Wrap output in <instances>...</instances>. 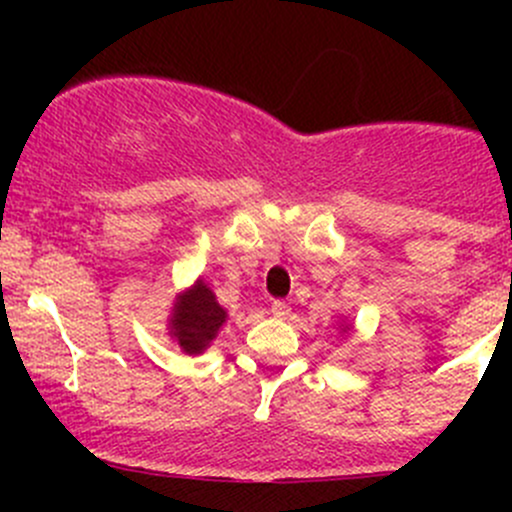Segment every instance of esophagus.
Listing matches in <instances>:
<instances>
[{"label": "esophagus", "instance_id": "obj_1", "mask_svg": "<svg viewBox=\"0 0 512 512\" xmlns=\"http://www.w3.org/2000/svg\"><path fill=\"white\" fill-rule=\"evenodd\" d=\"M270 312L275 314L277 319H285L289 314V304L282 302V299H275V302H272V307H270Z\"/></svg>", "mask_w": 512, "mask_h": 512}]
</instances>
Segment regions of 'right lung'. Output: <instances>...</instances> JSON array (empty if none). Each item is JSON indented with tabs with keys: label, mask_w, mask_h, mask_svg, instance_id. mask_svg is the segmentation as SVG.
<instances>
[{
	"label": "right lung",
	"mask_w": 512,
	"mask_h": 512,
	"mask_svg": "<svg viewBox=\"0 0 512 512\" xmlns=\"http://www.w3.org/2000/svg\"><path fill=\"white\" fill-rule=\"evenodd\" d=\"M227 312L215 299V292L203 280L175 297L170 314V337L180 344L185 354H203L218 337Z\"/></svg>",
	"instance_id": "right-lung-1"
}]
</instances>
